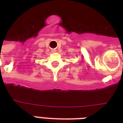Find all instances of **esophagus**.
<instances>
[{"label": "esophagus", "mask_w": 123, "mask_h": 123, "mask_svg": "<svg viewBox=\"0 0 123 123\" xmlns=\"http://www.w3.org/2000/svg\"><path fill=\"white\" fill-rule=\"evenodd\" d=\"M55 52V50H52V52Z\"/></svg>", "instance_id": "esophagus-1"}]
</instances>
